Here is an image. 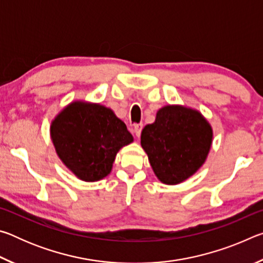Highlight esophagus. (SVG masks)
I'll return each mask as SVG.
<instances>
[{"label":"esophagus","mask_w":263,"mask_h":263,"mask_svg":"<svg viewBox=\"0 0 263 263\" xmlns=\"http://www.w3.org/2000/svg\"><path fill=\"white\" fill-rule=\"evenodd\" d=\"M142 130V124H136L135 125V135L137 138L140 137V133Z\"/></svg>","instance_id":"34e87169"}]
</instances>
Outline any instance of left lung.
Wrapping results in <instances>:
<instances>
[{
    "instance_id": "left-lung-1",
    "label": "left lung",
    "mask_w": 263,
    "mask_h": 263,
    "mask_svg": "<svg viewBox=\"0 0 263 263\" xmlns=\"http://www.w3.org/2000/svg\"><path fill=\"white\" fill-rule=\"evenodd\" d=\"M141 147L159 181L180 184L201 168L211 149L213 130L198 110L168 104L141 131Z\"/></svg>"
}]
</instances>
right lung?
Instances as JSON below:
<instances>
[{
	"label": "right lung",
	"instance_id": "add662e5",
	"mask_svg": "<svg viewBox=\"0 0 263 263\" xmlns=\"http://www.w3.org/2000/svg\"><path fill=\"white\" fill-rule=\"evenodd\" d=\"M51 140L57 155L84 182L108 176L119 149L133 137L110 108L87 101L70 102L51 122Z\"/></svg>",
	"mask_w": 263,
	"mask_h": 263
}]
</instances>
